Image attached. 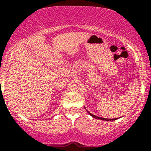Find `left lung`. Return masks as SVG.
<instances>
[{
	"instance_id": "obj_1",
	"label": "left lung",
	"mask_w": 151,
	"mask_h": 151,
	"mask_svg": "<svg viewBox=\"0 0 151 151\" xmlns=\"http://www.w3.org/2000/svg\"><path fill=\"white\" fill-rule=\"evenodd\" d=\"M85 108V107H84ZM86 109V108H85ZM87 112H88V111H87ZM88 113L90 114V115H91L92 117H93V118H95V119H101V120H104V121H113V120H116V119H106V118H101V117H98V116H96V115H94L93 114H92V113H90V112H88Z\"/></svg>"
}]
</instances>
